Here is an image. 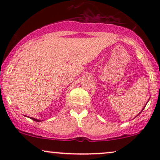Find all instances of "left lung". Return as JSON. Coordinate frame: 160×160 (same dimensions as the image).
Instances as JSON below:
<instances>
[{"mask_svg": "<svg viewBox=\"0 0 160 160\" xmlns=\"http://www.w3.org/2000/svg\"><path fill=\"white\" fill-rule=\"evenodd\" d=\"M146 106H144V107H143V109H142V110H141V112H140V113H138V115H137V117H138V115H139V114H140V113H141V112H142V111H143V109H144V108H145V107H146Z\"/></svg>", "mask_w": 160, "mask_h": 160, "instance_id": "1", "label": "left lung"}]
</instances>
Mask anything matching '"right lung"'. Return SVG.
I'll list each match as a JSON object with an SVG mask.
<instances>
[{
    "mask_svg": "<svg viewBox=\"0 0 160 160\" xmlns=\"http://www.w3.org/2000/svg\"><path fill=\"white\" fill-rule=\"evenodd\" d=\"M30 119H31L33 120V121H35V122H41V120H39V119H35V118H32V117H30Z\"/></svg>",
    "mask_w": 160,
    "mask_h": 160,
    "instance_id": "add662e5",
    "label": "right lung"
}]
</instances>
